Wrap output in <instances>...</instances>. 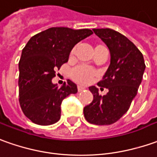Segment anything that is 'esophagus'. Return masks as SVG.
<instances>
[{"instance_id":"obj_1","label":"esophagus","mask_w":157,"mask_h":157,"mask_svg":"<svg viewBox=\"0 0 157 157\" xmlns=\"http://www.w3.org/2000/svg\"><path fill=\"white\" fill-rule=\"evenodd\" d=\"M86 88L85 87H83V86H78V91H84Z\"/></svg>"}]
</instances>
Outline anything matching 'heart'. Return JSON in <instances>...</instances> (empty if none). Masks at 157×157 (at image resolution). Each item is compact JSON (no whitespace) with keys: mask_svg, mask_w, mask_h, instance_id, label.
<instances>
[{"mask_svg":"<svg viewBox=\"0 0 157 157\" xmlns=\"http://www.w3.org/2000/svg\"><path fill=\"white\" fill-rule=\"evenodd\" d=\"M100 45H97L96 47ZM75 48H72L70 52V56L74 54ZM70 76L74 81H76L78 84L82 85H87L90 84L91 81L95 78L97 76V72L94 69L86 66H78L71 69L70 71Z\"/></svg>","mask_w":157,"mask_h":157,"instance_id":"heart-1","label":"heart"}]
</instances>
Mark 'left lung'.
I'll use <instances>...</instances> for the list:
<instances>
[{
    "label": "left lung",
    "mask_w": 157,
    "mask_h": 157,
    "mask_svg": "<svg viewBox=\"0 0 157 157\" xmlns=\"http://www.w3.org/2000/svg\"><path fill=\"white\" fill-rule=\"evenodd\" d=\"M92 30L110 49V66L98 83L109 91L101 96L97 87H89L93 100L84 108V116L90 124L109 125L129 110L142 82L145 63L139 49L122 33L110 28Z\"/></svg>",
    "instance_id": "left-lung-1"
}]
</instances>
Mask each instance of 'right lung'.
Wrapping results in <instances>:
<instances>
[{
	"label": "right lung",
	"mask_w": 157,
	"mask_h": 157,
	"mask_svg": "<svg viewBox=\"0 0 157 157\" xmlns=\"http://www.w3.org/2000/svg\"><path fill=\"white\" fill-rule=\"evenodd\" d=\"M92 33L91 29L51 27L33 36L23 48L19 62V102L33 123L50 125L59 120L62 101L77 93L78 88L69 79L61 87L52 79L68 61L73 47Z\"/></svg>",
	"instance_id": "obj_1"
}]
</instances>
